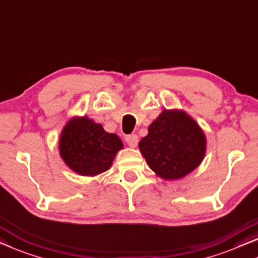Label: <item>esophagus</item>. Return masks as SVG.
Masks as SVG:
<instances>
[{
  "label": "esophagus",
  "instance_id": "1",
  "mask_svg": "<svg viewBox=\"0 0 258 258\" xmlns=\"http://www.w3.org/2000/svg\"><path fill=\"white\" fill-rule=\"evenodd\" d=\"M125 142L128 143L129 147L135 148L137 143H138V136L135 135V134H132V135H126L125 136Z\"/></svg>",
  "mask_w": 258,
  "mask_h": 258
}]
</instances>
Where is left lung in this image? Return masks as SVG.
Wrapping results in <instances>:
<instances>
[{
  "instance_id": "left-lung-1",
  "label": "left lung",
  "mask_w": 258,
  "mask_h": 258,
  "mask_svg": "<svg viewBox=\"0 0 258 258\" xmlns=\"http://www.w3.org/2000/svg\"><path fill=\"white\" fill-rule=\"evenodd\" d=\"M148 132L138 148L158 177L165 180L184 178L203 162L206 137L184 110H163Z\"/></svg>"
}]
</instances>
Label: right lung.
Returning <instances> with one entry per match:
<instances>
[{
    "label": "right lung",
    "mask_w": 258,
    "mask_h": 258,
    "mask_svg": "<svg viewBox=\"0 0 258 258\" xmlns=\"http://www.w3.org/2000/svg\"><path fill=\"white\" fill-rule=\"evenodd\" d=\"M122 148L120 137L106 133L87 116L71 118L59 140V152L66 165L78 174L92 177L109 169Z\"/></svg>",
    "instance_id": "right-lung-1"
}]
</instances>
